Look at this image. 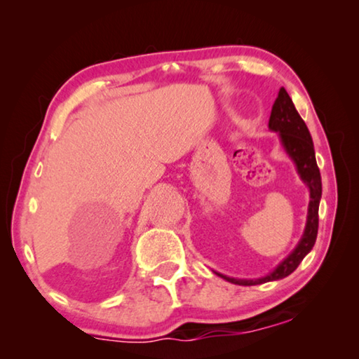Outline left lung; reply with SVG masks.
I'll list each match as a JSON object with an SVG mask.
<instances>
[{
  "instance_id": "obj_1",
  "label": "left lung",
  "mask_w": 359,
  "mask_h": 359,
  "mask_svg": "<svg viewBox=\"0 0 359 359\" xmlns=\"http://www.w3.org/2000/svg\"><path fill=\"white\" fill-rule=\"evenodd\" d=\"M269 128L280 133V139L285 150L288 151V155L293 158V161L296 163L297 172H299L301 179L306 182L309 188H311V203H309L307 224L301 242L297 244L293 253L278 264L274 272H271V274L264 278H258V280H238V278H229L226 276H222L231 283L247 285V287L271 280H278V278H285L290 276L291 272L296 271V267L301 264L304 257L312 250L318 234V205L321 198L320 169L317 166V160H315V150L311 133H309L306 123H304V120L301 118V115L297 114L293 101H291L290 95L285 88H280L277 100L274 101V106H272Z\"/></svg>"
}]
</instances>
